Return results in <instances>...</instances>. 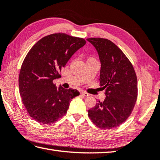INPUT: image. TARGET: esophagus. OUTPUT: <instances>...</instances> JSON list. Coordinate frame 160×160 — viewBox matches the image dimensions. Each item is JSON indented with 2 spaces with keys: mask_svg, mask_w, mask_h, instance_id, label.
<instances>
[{
  "mask_svg": "<svg viewBox=\"0 0 160 160\" xmlns=\"http://www.w3.org/2000/svg\"><path fill=\"white\" fill-rule=\"evenodd\" d=\"M81 95L83 96V97H88V96H89V94H88V93L86 92L81 91Z\"/></svg>",
  "mask_w": 160,
  "mask_h": 160,
  "instance_id": "34e87169",
  "label": "esophagus"
}]
</instances>
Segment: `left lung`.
<instances>
[{"instance_id":"1","label":"left lung","mask_w":160,"mask_h":160,"mask_svg":"<svg viewBox=\"0 0 160 160\" xmlns=\"http://www.w3.org/2000/svg\"><path fill=\"white\" fill-rule=\"evenodd\" d=\"M97 50L101 62L99 82L106 98L88 110V117L99 128L118 127L130 116L137 102V78L124 53L104 38L87 39Z\"/></svg>"}]
</instances>
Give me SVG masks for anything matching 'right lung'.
Returning a JSON list of instances; mask_svg holds the SVG:
<instances>
[{
	"mask_svg": "<svg viewBox=\"0 0 160 160\" xmlns=\"http://www.w3.org/2000/svg\"><path fill=\"white\" fill-rule=\"evenodd\" d=\"M83 38L65 33H54L34 44L21 67L19 93L30 116L49 125L65 115L71 99L79 95L72 88H56L53 81L72 56L86 44Z\"/></svg>",
	"mask_w": 160,
	"mask_h": 160,
	"instance_id": "add662e5",
	"label": "right lung"
}]
</instances>
